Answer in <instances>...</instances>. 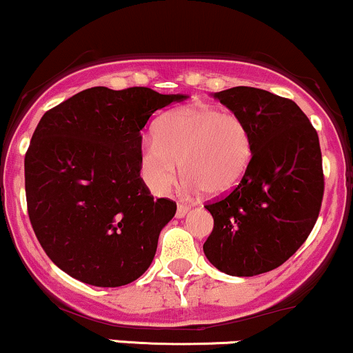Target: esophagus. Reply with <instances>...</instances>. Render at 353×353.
Listing matches in <instances>:
<instances>
[{
    "label": "esophagus",
    "instance_id": "1",
    "mask_svg": "<svg viewBox=\"0 0 353 353\" xmlns=\"http://www.w3.org/2000/svg\"><path fill=\"white\" fill-rule=\"evenodd\" d=\"M188 210H190V207H188L187 203H178V207H176V219H183V216L188 213Z\"/></svg>",
    "mask_w": 353,
    "mask_h": 353
}]
</instances>
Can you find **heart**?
<instances>
[{
	"mask_svg": "<svg viewBox=\"0 0 353 353\" xmlns=\"http://www.w3.org/2000/svg\"><path fill=\"white\" fill-rule=\"evenodd\" d=\"M252 155V132L240 114L198 103L158 121L157 134L141 141L140 161L145 181L158 193L175 185L180 163L188 187L220 196L240 183Z\"/></svg>",
	"mask_w": 353,
	"mask_h": 353,
	"instance_id": "obj_1",
	"label": "heart"
}]
</instances>
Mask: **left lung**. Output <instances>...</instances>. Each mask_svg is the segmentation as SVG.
I'll list each match as a JSON object with an SVG mask.
<instances>
[{"label": "left lung", "mask_w": 353, "mask_h": 353, "mask_svg": "<svg viewBox=\"0 0 353 353\" xmlns=\"http://www.w3.org/2000/svg\"><path fill=\"white\" fill-rule=\"evenodd\" d=\"M247 121L253 155L228 195L208 201L213 230L203 252L220 272L275 270L308 239L322 208L325 178L319 134L295 101L250 86L215 93Z\"/></svg>", "instance_id": "obj_1"}]
</instances>
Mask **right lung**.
I'll return each instance as SVG.
<instances>
[{
    "mask_svg": "<svg viewBox=\"0 0 353 353\" xmlns=\"http://www.w3.org/2000/svg\"><path fill=\"white\" fill-rule=\"evenodd\" d=\"M185 94L145 86L83 90L43 114L25 155L28 216L57 267L94 287L146 272L176 203L140 176L141 130Z\"/></svg>",
    "mask_w": 353,
    "mask_h": 353,
    "instance_id": "add662e5",
    "label": "right lung"
}]
</instances>
